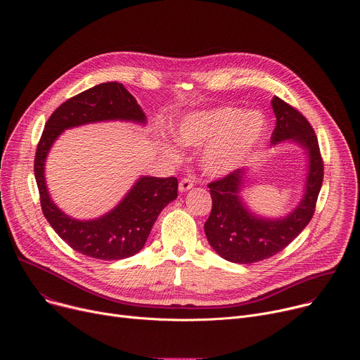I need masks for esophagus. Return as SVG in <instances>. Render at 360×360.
I'll return each instance as SVG.
<instances>
[{
    "instance_id": "obj_1",
    "label": "esophagus",
    "mask_w": 360,
    "mask_h": 360,
    "mask_svg": "<svg viewBox=\"0 0 360 360\" xmlns=\"http://www.w3.org/2000/svg\"><path fill=\"white\" fill-rule=\"evenodd\" d=\"M193 186V181L189 179V178H184L181 182H179V191L181 192H185L188 189H191Z\"/></svg>"
}]
</instances>
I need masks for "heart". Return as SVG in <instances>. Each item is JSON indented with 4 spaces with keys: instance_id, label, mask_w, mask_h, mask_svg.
<instances>
[{
    "instance_id": "1",
    "label": "heart",
    "mask_w": 360,
    "mask_h": 360,
    "mask_svg": "<svg viewBox=\"0 0 360 360\" xmlns=\"http://www.w3.org/2000/svg\"><path fill=\"white\" fill-rule=\"evenodd\" d=\"M261 112H243L236 107L193 112L176 127V138L185 146L212 145L205 157V169L222 175L235 169L259 142L265 132ZM171 155L176 153L171 150Z\"/></svg>"
}]
</instances>
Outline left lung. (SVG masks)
<instances>
[{"label":"left lung","instance_id":"8db88e82","mask_svg":"<svg viewBox=\"0 0 360 360\" xmlns=\"http://www.w3.org/2000/svg\"><path fill=\"white\" fill-rule=\"evenodd\" d=\"M272 108L276 127L271 142L285 139L299 142L309 153L304 196L297 208L283 219L269 221L252 215L239 198L245 171L236 169L208 184L212 211L205 222L210 245L224 259L235 264H253L271 258L285 249L311 222L323 182V160L312 125L296 108L275 96Z\"/></svg>","mask_w":360,"mask_h":360}]
</instances>
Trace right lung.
I'll list each match as a JSON object with an SVG mask.
<instances>
[{
	"label": "right lung",
	"mask_w": 360,
	"mask_h": 360,
	"mask_svg": "<svg viewBox=\"0 0 360 360\" xmlns=\"http://www.w3.org/2000/svg\"><path fill=\"white\" fill-rule=\"evenodd\" d=\"M108 120L145 122L138 102L120 82L99 84L67 99L45 124L37 145L34 174L42 214L58 236L74 250L91 258L118 261L143 248L161 211L178 196V179L142 176L110 214L92 221H78L56 207L44 178L48 150L64 129Z\"/></svg>",
	"instance_id": "1"
}]
</instances>
